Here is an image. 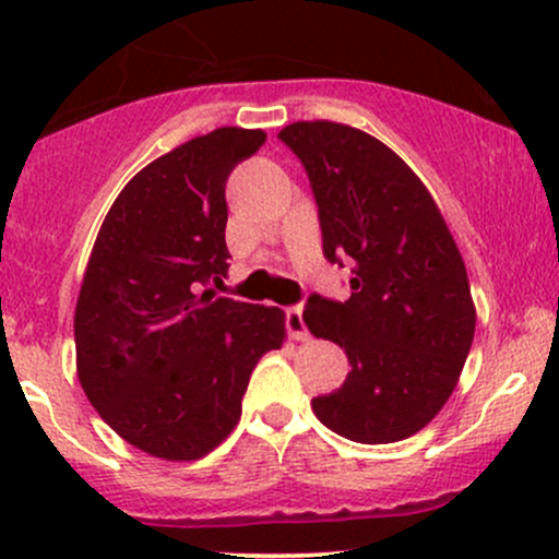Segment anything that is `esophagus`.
<instances>
[{
    "label": "esophagus",
    "mask_w": 559,
    "mask_h": 559,
    "mask_svg": "<svg viewBox=\"0 0 559 559\" xmlns=\"http://www.w3.org/2000/svg\"><path fill=\"white\" fill-rule=\"evenodd\" d=\"M286 329L292 333V338H297V342H307L310 338V333H307V325H305V318H301V307H288L286 310Z\"/></svg>",
    "instance_id": "1"
}]
</instances>
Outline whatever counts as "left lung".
<instances>
[{
	"label": "left lung",
	"instance_id": "8db88e82",
	"mask_svg": "<svg viewBox=\"0 0 559 559\" xmlns=\"http://www.w3.org/2000/svg\"><path fill=\"white\" fill-rule=\"evenodd\" d=\"M278 139L310 176L325 260L352 265L349 299L312 294L305 307L312 336L336 342L352 365L312 409L360 444L407 439L439 415L471 352L476 305L463 254L426 186L383 141L331 120H299Z\"/></svg>",
	"mask_w": 559,
	"mask_h": 559
}]
</instances>
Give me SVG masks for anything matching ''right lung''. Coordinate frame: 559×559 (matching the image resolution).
Returning <instances> with one entry per match:
<instances>
[{
  "instance_id": "obj_1",
  "label": "right lung",
  "mask_w": 559,
  "mask_h": 559,
  "mask_svg": "<svg viewBox=\"0 0 559 559\" xmlns=\"http://www.w3.org/2000/svg\"><path fill=\"white\" fill-rule=\"evenodd\" d=\"M215 128L139 170L96 234L75 305V368L102 420L152 457L199 460L241 418L284 310L202 286L228 273L226 181L265 144Z\"/></svg>"
}]
</instances>
